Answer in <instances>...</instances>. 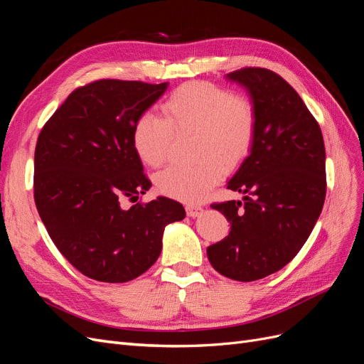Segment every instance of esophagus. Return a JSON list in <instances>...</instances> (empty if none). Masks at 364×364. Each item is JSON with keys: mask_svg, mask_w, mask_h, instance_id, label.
I'll list each match as a JSON object with an SVG mask.
<instances>
[{"mask_svg": "<svg viewBox=\"0 0 364 364\" xmlns=\"http://www.w3.org/2000/svg\"><path fill=\"white\" fill-rule=\"evenodd\" d=\"M203 213V208L202 206H196V205H188L186 206V214H188V217H199L200 214Z\"/></svg>", "mask_w": 364, "mask_h": 364, "instance_id": "1", "label": "esophagus"}]
</instances>
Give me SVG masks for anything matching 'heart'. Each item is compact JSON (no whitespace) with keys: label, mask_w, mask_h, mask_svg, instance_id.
Returning <instances> with one entry per match:
<instances>
[{"label":"heart","mask_w":364,"mask_h":364,"mask_svg":"<svg viewBox=\"0 0 364 364\" xmlns=\"http://www.w3.org/2000/svg\"><path fill=\"white\" fill-rule=\"evenodd\" d=\"M162 115L141 114L134 126V147L149 167L168 158L176 132L196 134L194 165H171L156 178L158 190L182 202H199L246 159L257 134V111L247 97L206 82L179 86L162 105Z\"/></svg>","instance_id":"heart-1"}]
</instances>
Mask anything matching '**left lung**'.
Wrapping results in <instances>:
<instances>
[{
    "label": "left lung",
    "instance_id": "8db88e82",
    "mask_svg": "<svg viewBox=\"0 0 364 364\" xmlns=\"http://www.w3.org/2000/svg\"><path fill=\"white\" fill-rule=\"evenodd\" d=\"M226 79L245 86L257 111L249 156L228 182L245 203H213L230 223L229 235L206 249L226 278L250 282L281 270L305 245L326 194L321 127L281 75L243 68Z\"/></svg>",
    "mask_w": 364,
    "mask_h": 364
}]
</instances>
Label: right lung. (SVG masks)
<instances>
[{
    "label": "right lung",
    "mask_w": 364,
    "mask_h": 364,
    "mask_svg": "<svg viewBox=\"0 0 364 364\" xmlns=\"http://www.w3.org/2000/svg\"><path fill=\"white\" fill-rule=\"evenodd\" d=\"M168 83L97 80L77 87L41 130L35 202L53 243L85 277L127 282L156 262L164 229L183 206L159 196L129 209L151 186L134 126Z\"/></svg>",
    "instance_id": "add662e5"
}]
</instances>
